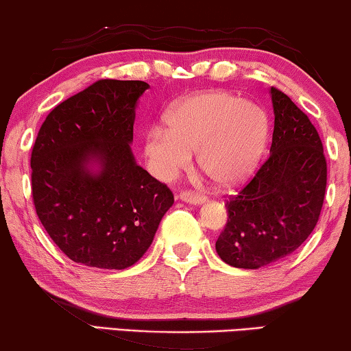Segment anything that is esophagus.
<instances>
[{"instance_id": "obj_1", "label": "esophagus", "mask_w": 351, "mask_h": 351, "mask_svg": "<svg viewBox=\"0 0 351 351\" xmlns=\"http://www.w3.org/2000/svg\"><path fill=\"white\" fill-rule=\"evenodd\" d=\"M180 199L183 200V202H188L193 205H199L204 202V196H200V194H196V193H191V191H182Z\"/></svg>"}]
</instances>
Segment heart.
Wrapping results in <instances>:
<instances>
[{"label":"heart","mask_w":351,"mask_h":351,"mask_svg":"<svg viewBox=\"0 0 351 351\" xmlns=\"http://www.w3.org/2000/svg\"><path fill=\"white\" fill-rule=\"evenodd\" d=\"M165 123L166 130L155 128L146 135L145 152L155 174L172 179L196 152L200 171L219 188H232L250 174L269 136V118L260 106L217 90L177 102Z\"/></svg>","instance_id":"heart-1"}]
</instances>
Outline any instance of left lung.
Returning a JSON list of instances; mask_svg holds the SVG:
<instances>
[{
  "instance_id": "1",
  "label": "left lung",
  "mask_w": 351,
  "mask_h": 351,
  "mask_svg": "<svg viewBox=\"0 0 351 351\" xmlns=\"http://www.w3.org/2000/svg\"><path fill=\"white\" fill-rule=\"evenodd\" d=\"M271 154L227 200L228 219L216 241L222 261L260 269L297 250L313 233L324 205L326 160L309 118L272 87Z\"/></svg>"
}]
</instances>
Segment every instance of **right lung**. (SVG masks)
I'll return each instance as SVG.
<instances>
[{"label": "right lung", "instance_id": "obj_1", "mask_svg": "<svg viewBox=\"0 0 351 351\" xmlns=\"http://www.w3.org/2000/svg\"><path fill=\"white\" fill-rule=\"evenodd\" d=\"M143 80L101 79L53 108L32 147L40 222L74 263L130 267L151 247L174 196L136 165L135 107Z\"/></svg>", "mask_w": 351, "mask_h": 351}]
</instances>
